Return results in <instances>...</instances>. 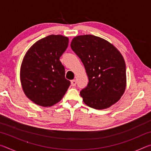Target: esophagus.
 <instances>
[{
  "instance_id": "obj_1",
  "label": "esophagus",
  "mask_w": 151,
  "mask_h": 151,
  "mask_svg": "<svg viewBox=\"0 0 151 151\" xmlns=\"http://www.w3.org/2000/svg\"><path fill=\"white\" fill-rule=\"evenodd\" d=\"M76 81H75V80H73V81H71V85H72L73 86H76Z\"/></svg>"
}]
</instances>
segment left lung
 I'll use <instances>...</instances> for the list:
<instances>
[{"instance_id": "8db88e82", "label": "left lung", "mask_w": 151, "mask_h": 151, "mask_svg": "<svg viewBox=\"0 0 151 151\" xmlns=\"http://www.w3.org/2000/svg\"><path fill=\"white\" fill-rule=\"evenodd\" d=\"M70 47L85 66L88 83L81 91L91 108H109L119 101L127 85L126 65L121 53L107 40L91 35L76 36Z\"/></svg>"}]
</instances>
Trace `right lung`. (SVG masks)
<instances>
[{
    "label": "right lung",
    "mask_w": 151,
    "mask_h": 151,
    "mask_svg": "<svg viewBox=\"0 0 151 151\" xmlns=\"http://www.w3.org/2000/svg\"><path fill=\"white\" fill-rule=\"evenodd\" d=\"M68 45V38L51 35L36 42L25 54L20 66L22 90L33 103L50 106L59 102L70 82L60 57Z\"/></svg>",
    "instance_id": "right-lung-1"
}]
</instances>
